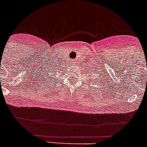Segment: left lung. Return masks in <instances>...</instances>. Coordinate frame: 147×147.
Here are the masks:
<instances>
[{
	"mask_svg": "<svg viewBox=\"0 0 147 147\" xmlns=\"http://www.w3.org/2000/svg\"><path fill=\"white\" fill-rule=\"evenodd\" d=\"M98 75H99V74H98ZM99 76H100V75H99Z\"/></svg>",
	"mask_w": 147,
	"mask_h": 147,
	"instance_id": "obj_1",
	"label": "left lung"
}]
</instances>
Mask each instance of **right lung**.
<instances>
[{
    "mask_svg": "<svg viewBox=\"0 0 147 147\" xmlns=\"http://www.w3.org/2000/svg\"><path fill=\"white\" fill-rule=\"evenodd\" d=\"M54 71H54V70L51 69V72H50V74L53 73V75H50V76H49H49H49V77L47 78V79H51V77H52V76H54V75H55V74L54 73Z\"/></svg>",
    "mask_w": 147,
    "mask_h": 147,
    "instance_id": "obj_1",
    "label": "right lung"
}]
</instances>
